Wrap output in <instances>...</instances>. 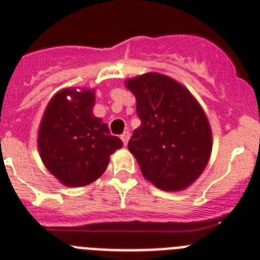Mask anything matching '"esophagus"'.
<instances>
[{"label":"esophagus","mask_w":260,"mask_h":260,"mask_svg":"<svg viewBox=\"0 0 260 260\" xmlns=\"http://www.w3.org/2000/svg\"><path fill=\"white\" fill-rule=\"evenodd\" d=\"M121 139H122V142H123V144H127V142H128V139H130V133L128 132H125L123 133L122 135H121Z\"/></svg>","instance_id":"esophagus-1"}]
</instances>
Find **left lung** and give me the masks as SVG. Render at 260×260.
Here are the masks:
<instances>
[{
    "mask_svg": "<svg viewBox=\"0 0 260 260\" xmlns=\"http://www.w3.org/2000/svg\"><path fill=\"white\" fill-rule=\"evenodd\" d=\"M142 123L128 140L143 177L164 190H182L201 175L213 139L204 109L183 85L149 72L126 81Z\"/></svg>",
    "mask_w": 260,
    "mask_h": 260,
    "instance_id": "left-lung-1",
    "label": "left lung"
}]
</instances>
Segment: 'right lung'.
Wrapping results in <instances>:
<instances>
[{"label":"right lung","mask_w":260,"mask_h":260,"mask_svg":"<svg viewBox=\"0 0 260 260\" xmlns=\"http://www.w3.org/2000/svg\"><path fill=\"white\" fill-rule=\"evenodd\" d=\"M94 90L66 89L46 107L38 130V149L47 170L68 187H83L106 171L122 140L92 114Z\"/></svg>","instance_id":"obj_1"}]
</instances>
